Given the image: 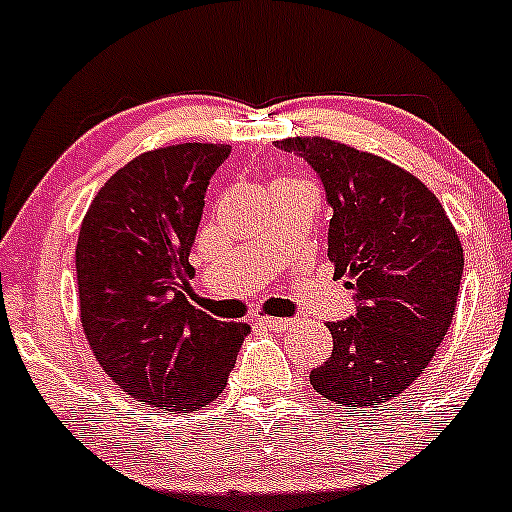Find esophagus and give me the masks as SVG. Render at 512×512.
Wrapping results in <instances>:
<instances>
[{
    "mask_svg": "<svg viewBox=\"0 0 512 512\" xmlns=\"http://www.w3.org/2000/svg\"><path fill=\"white\" fill-rule=\"evenodd\" d=\"M258 324L268 329H288L293 320H285V317H258Z\"/></svg>",
    "mask_w": 512,
    "mask_h": 512,
    "instance_id": "esophagus-1",
    "label": "esophagus"
}]
</instances>
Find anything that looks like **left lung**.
<instances>
[{"instance_id":"left-lung-1","label":"left lung","mask_w":512,"mask_h":512,"mask_svg":"<svg viewBox=\"0 0 512 512\" xmlns=\"http://www.w3.org/2000/svg\"><path fill=\"white\" fill-rule=\"evenodd\" d=\"M276 146L320 175L334 212L327 256L356 298L354 317L327 322L334 346L312 388L346 410L386 403L420 378L452 324L459 234L437 195L386 158L324 136Z\"/></svg>"}]
</instances>
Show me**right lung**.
Here are the masks:
<instances>
[{
  "instance_id": "add662e5",
  "label": "right lung",
  "mask_w": 512,
  "mask_h": 512,
  "mask_svg": "<svg viewBox=\"0 0 512 512\" xmlns=\"http://www.w3.org/2000/svg\"><path fill=\"white\" fill-rule=\"evenodd\" d=\"M232 148L175 144L119 168L80 224V322L109 378L144 405L207 408L234 368L244 322H219L185 298L205 192Z\"/></svg>"
}]
</instances>
